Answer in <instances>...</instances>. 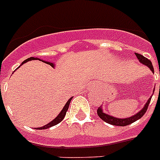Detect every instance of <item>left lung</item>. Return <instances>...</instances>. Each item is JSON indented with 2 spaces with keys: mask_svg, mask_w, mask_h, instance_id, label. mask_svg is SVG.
Returning a JSON list of instances; mask_svg holds the SVG:
<instances>
[{
  "mask_svg": "<svg viewBox=\"0 0 160 160\" xmlns=\"http://www.w3.org/2000/svg\"><path fill=\"white\" fill-rule=\"evenodd\" d=\"M137 59L139 60V61L143 65H146L149 68V70H151L152 72L154 73V67H153V65H152V62L149 60H148L146 57H144V55H140V54L135 53ZM155 89V88H154ZM152 96L149 98V100H147V102L145 103V105H144V107L142 108V109H140L139 112H137L136 114L132 115L130 117H128V118H124V119H122V118H117V117H114L112 115H109V114H106L104 112V109H103L102 106H100V108H98L97 109V114L99 115L100 119L104 120L105 122L108 123V124H113V125H117V126H125V125H129V124L134 123L136 120L139 119L141 118L146 112L148 107H149V103H150V100H151Z\"/></svg>",
  "mask_w": 160,
  "mask_h": 160,
  "instance_id": "1",
  "label": "left lung"
}]
</instances>
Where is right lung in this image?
Segmentation results:
<instances>
[{
  "instance_id": "1",
  "label": "right lung",
  "mask_w": 160,
  "mask_h": 160,
  "mask_svg": "<svg viewBox=\"0 0 160 160\" xmlns=\"http://www.w3.org/2000/svg\"><path fill=\"white\" fill-rule=\"evenodd\" d=\"M41 60V59H39V58H36V57H31V58H28V59H26V60H24L23 62L21 63V65L20 66H21V65H23V64H25V63L28 62V61H30V60ZM43 62H46V64H48V65H51L52 67H55V64H54V63H51L50 62V61H45V60H43ZM20 66H19L18 68H20ZM17 68V69H18ZM16 69V70H17ZM72 98H70L69 100H67V102H66V104L65 105V106L63 107V109H61V111L59 113V114H58L57 116L55 117V119L52 120V121H51L50 123H48L47 124H46V125H44V126L42 127H40V128H37V129H48V128H51V127L54 126V125H56L57 124H59L60 122H61L63 120V119L65 118V114H66V112H67L68 109H69V105H70V101H71V100H72Z\"/></svg>"
}]
</instances>
